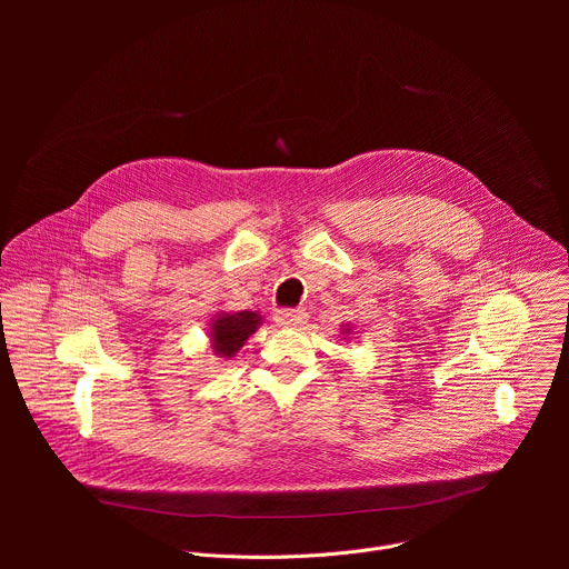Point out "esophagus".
Here are the masks:
<instances>
[{"mask_svg":"<svg viewBox=\"0 0 569 569\" xmlns=\"http://www.w3.org/2000/svg\"><path fill=\"white\" fill-rule=\"evenodd\" d=\"M274 319H277L279 327L299 329V327H303V323H306L308 315H306V310H299V308L297 310L295 308H283V310H277Z\"/></svg>","mask_w":569,"mask_h":569,"instance_id":"1","label":"esophagus"}]
</instances>
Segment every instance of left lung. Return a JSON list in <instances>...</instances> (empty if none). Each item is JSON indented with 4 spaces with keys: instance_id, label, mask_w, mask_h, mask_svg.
Wrapping results in <instances>:
<instances>
[{
    "instance_id": "8db88e82",
    "label": "left lung",
    "mask_w": 569,
    "mask_h": 569,
    "mask_svg": "<svg viewBox=\"0 0 569 569\" xmlns=\"http://www.w3.org/2000/svg\"><path fill=\"white\" fill-rule=\"evenodd\" d=\"M353 333V327H349V323H347V327H342V336H351Z\"/></svg>"
}]
</instances>
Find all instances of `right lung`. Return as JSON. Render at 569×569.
Listing matches in <instances>:
<instances>
[{"instance_id":"add662e5","label":"right lung","mask_w":569,"mask_h":569,"mask_svg":"<svg viewBox=\"0 0 569 569\" xmlns=\"http://www.w3.org/2000/svg\"><path fill=\"white\" fill-rule=\"evenodd\" d=\"M263 323V317L257 310H240V312H218L209 323V340L213 356L233 358L240 347L248 342L252 333Z\"/></svg>"}]
</instances>
